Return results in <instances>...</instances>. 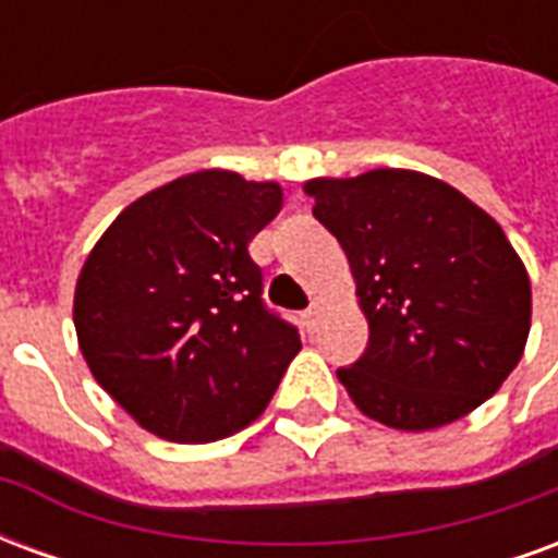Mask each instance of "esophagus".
I'll list each match as a JSON object with an SVG mask.
<instances>
[{
	"label": "esophagus",
	"instance_id": "1",
	"mask_svg": "<svg viewBox=\"0 0 558 558\" xmlns=\"http://www.w3.org/2000/svg\"><path fill=\"white\" fill-rule=\"evenodd\" d=\"M302 319H304V328H307V335H314L316 323H319V304L316 302L311 304V307L302 314Z\"/></svg>",
	"mask_w": 558,
	"mask_h": 558
}]
</instances>
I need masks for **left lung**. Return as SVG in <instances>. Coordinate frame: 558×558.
I'll return each instance as SVG.
<instances>
[{"instance_id":"obj_1","label":"left lung","mask_w":558,"mask_h":558,"mask_svg":"<svg viewBox=\"0 0 558 558\" xmlns=\"http://www.w3.org/2000/svg\"><path fill=\"white\" fill-rule=\"evenodd\" d=\"M314 218L350 259L367 350L338 379L367 418L433 430L493 398L529 338L532 287L502 227L415 170L311 179Z\"/></svg>"}]
</instances>
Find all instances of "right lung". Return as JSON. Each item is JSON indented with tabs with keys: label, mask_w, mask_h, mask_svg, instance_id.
<instances>
[{
	"label": "right lung",
	"mask_w": 558,
	"mask_h": 558,
	"mask_svg": "<svg viewBox=\"0 0 558 558\" xmlns=\"http://www.w3.org/2000/svg\"><path fill=\"white\" fill-rule=\"evenodd\" d=\"M283 206L278 182L199 170L140 196L107 227L74 292L98 386L170 442H215L259 418L302 350L263 304L247 244Z\"/></svg>",
	"instance_id": "1"
}]
</instances>
